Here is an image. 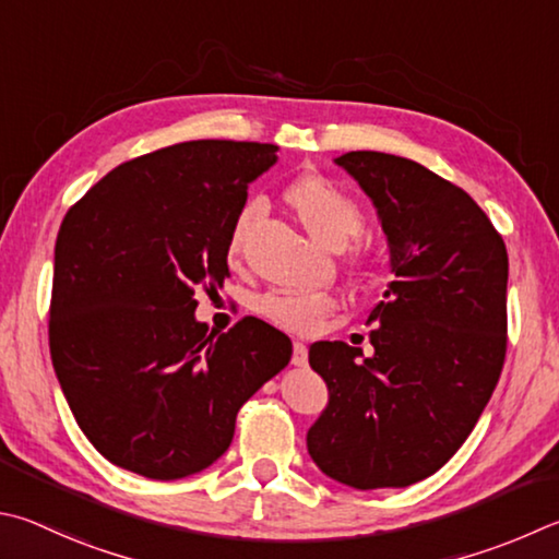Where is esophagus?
Returning <instances> with one entry per match:
<instances>
[{
  "mask_svg": "<svg viewBox=\"0 0 559 559\" xmlns=\"http://www.w3.org/2000/svg\"><path fill=\"white\" fill-rule=\"evenodd\" d=\"M293 364H296V367H308V347L302 342H296L293 344V359H290Z\"/></svg>",
  "mask_w": 559,
  "mask_h": 559,
  "instance_id": "obj_1",
  "label": "esophagus"
}]
</instances>
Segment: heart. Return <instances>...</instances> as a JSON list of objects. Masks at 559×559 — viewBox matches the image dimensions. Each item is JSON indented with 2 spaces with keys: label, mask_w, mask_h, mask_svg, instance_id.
Returning a JSON list of instances; mask_svg holds the SVG:
<instances>
[{
  "label": "heart",
  "mask_w": 559,
  "mask_h": 559,
  "mask_svg": "<svg viewBox=\"0 0 559 559\" xmlns=\"http://www.w3.org/2000/svg\"><path fill=\"white\" fill-rule=\"evenodd\" d=\"M283 200L296 212L300 225L310 231L312 239L330 249H340L361 229V207L349 192H344L337 182L320 174H302L290 180L283 190ZM259 217V202H247L237 212L227 235V259L235 263L247 249L249 231ZM352 259L364 257V247L352 245ZM332 296L320 290H271L261 296L257 310L269 322L278 324L283 330L293 332H312L324 322V318L334 310Z\"/></svg>",
  "instance_id": "b5f03b06"
}]
</instances>
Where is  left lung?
<instances>
[{
    "mask_svg": "<svg viewBox=\"0 0 559 559\" xmlns=\"http://www.w3.org/2000/svg\"><path fill=\"white\" fill-rule=\"evenodd\" d=\"M334 164L377 207L391 281L367 320L371 357L344 342L310 347L330 401L308 452L352 489H399L448 464L499 383L509 253L462 188L415 160L349 151Z\"/></svg>",
    "mask_w": 559,
    "mask_h": 559,
    "instance_id": "left-lung-1",
    "label": "left lung"
}]
</instances>
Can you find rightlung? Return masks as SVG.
Instances as JSON below:
<instances>
[{
  "label": "right lung",
  "mask_w": 559,
  "mask_h": 559,
  "mask_svg": "<svg viewBox=\"0 0 559 559\" xmlns=\"http://www.w3.org/2000/svg\"><path fill=\"white\" fill-rule=\"evenodd\" d=\"M276 151L158 148L109 170L60 225L50 359L80 430L121 469L160 481L207 469L241 405L288 367L293 344L269 322L217 334L195 320V290L229 276V227Z\"/></svg>",
  "instance_id": "add662e5"
}]
</instances>
